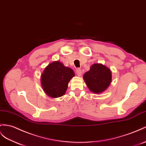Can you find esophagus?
I'll return each instance as SVG.
<instances>
[{"mask_svg": "<svg viewBox=\"0 0 146 146\" xmlns=\"http://www.w3.org/2000/svg\"><path fill=\"white\" fill-rule=\"evenodd\" d=\"M76 73H77V75L78 76H81L82 75V71L81 69L80 68H78L76 70Z\"/></svg>", "mask_w": 146, "mask_h": 146, "instance_id": "obj_1", "label": "esophagus"}]
</instances>
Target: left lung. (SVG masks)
Instances as JSON below:
<instances>
[{
    "label": "left lung",
    "mask_w": 146,
    "mask_h": 146,
    "mask_svg": "<svg viewBox=\"0 0 146 146\" xmlns=\"http://www.w3.org/2000/svg\"><path fill=\"white\" fill-rule=\"evenodd\" d=\"M83 79L89 90L100 94L109 86L111 82V72L102 63L92 64L90 70L83 75Z\"/></svg>",
    "instance_id": "obj_1"
}]
</instances>
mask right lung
Instances as JSON below:
<instances>
[{"mask_svg": "<svg viewBox=\"0 0 146 146\" xmlns=\"http://www.w3.org/2000/svg\"><path fill=\"white\" fill-rule=\"evenodd\" d=\"M73 70L65 66L60 61L48 64L41 74V86L46 94L51 98L62 97L65 94L68 83L74 76Z\"/></svg>", "mask_w": 146, "mask_h": 146, "instance_id": "add662e5", "label": "right lung"}]
</instances>
